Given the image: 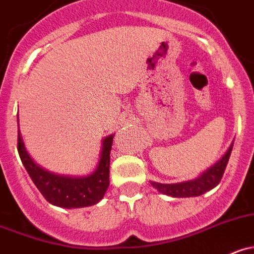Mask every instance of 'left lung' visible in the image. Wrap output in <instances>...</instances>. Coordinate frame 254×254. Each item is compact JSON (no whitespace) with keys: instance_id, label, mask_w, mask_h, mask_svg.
Listing matches in <instances>:
<instances>
[{"instance_id":"8db88e82","label":"left lung","mask_w":254,"mask_h":254,"mask_svg":"<svg viewBox=\"0 0 254 254\" xmlns=\"http://www.w3.org/2000/svg\"><path fill=\"white\" fill-rule=\"evenodd\" d=\"M232 148H233V142L229 146V148L227 149L226 153L223 154V157L219 161H217L213 166H211L208 170L201 173V176L195 178V180L181 183H172V185L151 182V185L158 192L171 195V197H197V195L203 194V193L211 190L212 188H214L221 182L224 170L227 167V163H228L229 156H231Z\"/></svg>"}]
</instances>
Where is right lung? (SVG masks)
<instances>
[{"label":"right lung","instance_id":"1","mask_svg":"<svg viewBox=\"0 0 254 254\" xmlns=\"http://www.w3.org/2000/svg\"><path fill=\"white\" fill-rule=\"evenodd\" d=\"M112 142L113 134L103 138L97 168L86 177L55 175L40 167L26 151L20 129L17 149L31 180L46 198V201L62 208H81L98 203L110 186V153Z\"/></svg>","mask_w":254,"mask_h":254}]
</instances>
